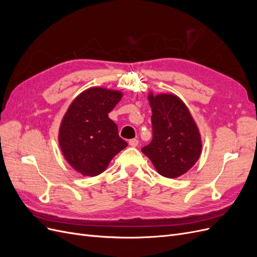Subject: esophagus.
Segmentation results:
<instances>
[{
	"label": "esophagus",
	"instance_id": "1",
	"mask_svg": "<svg viewBox=\"0 0 257 257\" xmlns=\"http://www.w3.org/2000/svg\"><path fill=\"white\" fill-rule=\"evenodd\" d=\"M128 145H130L131 147H137V146H138V139H136V138L130 139V141H128Z\"/></svg>",
	"mask_w": 257,
	"mask_h": 257
}]
</instances>
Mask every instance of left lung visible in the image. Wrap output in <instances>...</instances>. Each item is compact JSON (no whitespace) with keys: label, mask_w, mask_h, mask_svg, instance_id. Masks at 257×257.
I'll return each mask as SVG.
<instances>
[{"label":"left lung","mask_w":257,"mask_h":257,"mask_svg":"<svg viewBox=\"0 0 257 257\" xmlns=\"http://www.w3.org/2000/svg\"><path fill=\"white\" fill-rule=\"evenodd\" d=\"M152 108L151 143L142 151L150 159L158 173L178 178L190 170L201 152L198 127L188 107L174 94H149Z\"/></svg>","instance_id":"8db88e82"}]
</instances>
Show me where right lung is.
Masks as SVG:
<instances>
[{
  "label": "right lung",
  "instance_id": "right-lung-1",
  "mask_svg": "<svg viewBox=\"0 0 257 257\" xmlns=\"http://www.w3.org/2000/svg\"><path fill=\"white\" fill-rule=\"evenodd\" d=\"M120 91L90 88L77 96L62 119L59 144L65 160L83 176L102 174L115 154L127 146L108 118L120 102Z\"/></svg>",
  "mask_w": 257,
  "mask_h": 257
}]
</instances>
